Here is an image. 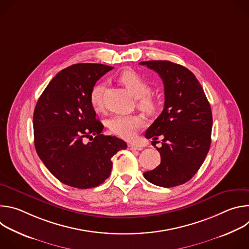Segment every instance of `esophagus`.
I'll use <instances>...</instances> for the list:
<instances>
[{
	"label": "esophagus",
	"mask_w": 249,
	"mask_h": 249,
	"mask_svg": "<svg viewBox=\"0 0 249 249\" xmlns=\"http://www.w3.org/2000/svg\"><path fill=\"white\" fill-rule=\"evenodd\" d=\"M128 149L131 150V151H141V150H142L141 147L135 146V145H133V144H129V145H128Z\"/></svg>",
	"instance_id": "obj_1"
}]
</instances>
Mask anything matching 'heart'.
Here are the masks:
<instances>
[{
  "instance_id": "b5f03b06",
  "label": "heart",
  "mask_w": 249,
  "mask_h": 249,
  "mask_svg": "<svg viewBox=\"0 0 249 249\" xmlns=\"http://www.w3.org/2000/svg\"><path fill=\"white\" fill-rule=\"evenodd\" d=\"M119 81L127 89L137 97L138 107L146 112H152L156 108V100L150 93V84L134 70H125L120 74ZM103 85L95 84L89 93V100L93 108L99 109L102 104ZM144 126V120L141 116L135 114L113 115L107 120L109 131L125 140L133 139L137 132Z\"/></svg>"
}]
</instances>
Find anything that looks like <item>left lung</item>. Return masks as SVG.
<instances>
[{
  "instance_id": "obj_1",
  "label": "left lung",
  "mask_w": 249,
  "mask_h": 249,
  "mask_svg": "<svg viewBox=\"0 0 249 249\" xmlns=\"http://www.w3.org/2000/svg\"><path fill=\"white\" fill-rule=\"evenodd\" d=\"M164 86V107L145 133L154 142L162 138L160 164L144 172L151 183L169 188L190 180L210 150L213 117L200 83L187 68L169 61H146Z\"/></svg>"
}]
</instances>
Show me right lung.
Listing matches in <instances>:
<instances>
[{"label": "right lung", "mask_w": 249, "mask_h": 249, "mask_svg": "<svg viewBox=\"0 0 249 249\" xmlns=\"http://www.w3.org/2000/svg\"><path fill=\"white\" fill-rule=\"evenodd\" d=\"M113 67L75 64L52 79L33 113L34 145L48 170L62 183L88 189L103 183L111 173V158L127 144L101 134L89 93ZM91 140L86 143L84 139Z\"/></svg>", "instance_id": "1"}]
</instances>
